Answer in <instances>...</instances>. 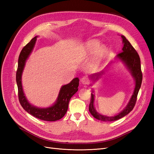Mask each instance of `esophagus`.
<instances>
[{"label": "esophagus", "mask_w": 154, "mask_h": 154, "mask_svg": "<svg viewBox=\"0 0 154 154\" xmlns=\"http://www.w3.org/2000/svg\"><path fill=\"white\" fill-rule=\"evenodd\" d=\"M81 83L83 85H88V83H89V81H88V78H87L86 77H83L81 79Z\"/></svg>", "instance_id": "obj_1"}]
</instances>
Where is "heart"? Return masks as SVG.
Returning <instances> with one entry per match:
<instances>
[{
  "instance_id": "obj_1",
  "label": "heart",
  "mask_w": 154,
  "mask_h": 154,
  "mask_svg": "<svg viewBox=\"0 0 154 154\" xmlns=\"http://www.w3.org/2000/svg\"><path fill=\"white\" fill-rule=\"evenodd\" d=\"M100 42L97 40H88L84 46V55L86 58H88L91 55L94 54L92 61V67H97L105 58L106 50L103 46H101Z\"/></svg>"
}]
</instances>
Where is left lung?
Returning <instances> with one entry per match:
<instances>
[{
  "label": "left lung",
  "mask_w": 154,
  "mask_h": 154,
  "mask_svg": "<svg viewBox=\"0 0 154 154\" xmlns=\"http://www.w3.org/2000/svg\"><path fill=\"white\" fill-rule=\"evenodd\" d=\"M122 38L123 39V48L122 49V52L119 53L116 58L122 60V61L125 63V65L131 73L132 76L135 80V88L133 92V94L130 98L128 103L127 106L119 114L114 116H106L99 114L96 110L94 106V95L93 93H91V102L88 110L91 114L93 116V117L97 119H99L103 122H113V121L118 120L121 118H122L126 115H127L130 112H131L134 107L136 105L137 101V96L139 91V88L141 87L142 79H143V74L141 72V62L140 58L137 51H136L133 46L129 42V41L125 38V36L122 35ZM103 72L100 73H97L94 75H92V78H95L96 80L98 79L100 76H101Z\"/></svg>",
  "instance_id": "obj_1"
}]
</instances>
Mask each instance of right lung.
<instances>
[{"label":"right lung","instance_id":"obj_1","mask_svg":"<svg viewBox=\"0 0 154 154\" xmlns=\"http://www.w3.org/2000/svg\"><path fill=\"white\" fill-rule=\"evenodd\" d=\"M36 38L37 36L34 37L28 44L23 48L18 57V68L16 73L18 100L23 109L34 117L48 122H54L62 118L66 114L70 100L78 90L79 79L78 78H74L68 84L63 85L60 88L57 101L51 106L41 109L31 105L26 99L23 91L22 74L26 60L33 49Z\"/></svg>","mask_w":154,"mask_h":154}]
</instances>
